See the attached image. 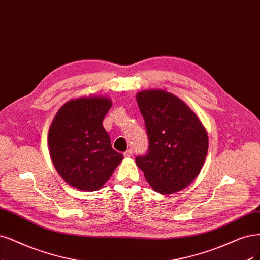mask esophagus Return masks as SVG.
Wrapping results in <instances>:
<instances>
[{
	"mask_svg": "<svg viewBox=\"0 0 260 260\" xmlns=\"http://www.w3.org/2000/svg\"><path fill=\"white\" fill-rule=\"evenodd\" d=\"M132 155H133V154H132V150H131V149H128V150H126V151H124V153H123V156L126 157V158H130Z\"/></svg>",
	"mask_w": 260,
	"mask_h": 260,
	"instance_id": "obj_1",
	"label": "esophagus"
}]
</instances>
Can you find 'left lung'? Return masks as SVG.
<instances>
[{
    "mask_svg": "<svg viewBox=\"0 0 260 260\" xmlns=\"http://www.w3.org/2000/svg\"><path fill=\"white\" fill-rule=\"evenodd\" d=\"M148 136V153L136 158L156 192L185 189L199 175L209 148L208 132L193 111L164 89L137 93Z\"/></svg>",
    "mask_w": 260,
    "mask_h": 260,
    "instance_id": "left-lung-1",
    "label": "left lung"
}]
</instances>
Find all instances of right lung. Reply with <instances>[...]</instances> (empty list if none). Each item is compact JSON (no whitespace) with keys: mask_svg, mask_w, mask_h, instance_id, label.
<instances>
[{"mask_svg":"<svg viewBox=\"0 0 260 260\" xmlns=\"http://www.w3.org/2000/svg\"><path fill=\"white\" fill-rule=\"evenodd\" d=\"M111 106L106 95L80 96L62 105L50 124L48 147L53 167L78 190L101 189L123 159L112 148L102 124Z\"/></svg>","mask_w":260,"mask_h":260,"instance_id":"obj_1","label":"right lung"}]
</instances>
